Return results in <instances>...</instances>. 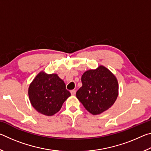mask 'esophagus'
Instances as JSON below:
<instances>
[{
	"instance_id": "34e87169",
	"label": "esophagus",
	"mask_w": 151,
	"mask_h": 151,
	"mask_svg": "<svg viewBox=\"0 0 151 151\" xmlns=\"http://www.w3.org/2000/svg\"><path fill=\"white\" fill-rule=\"evenodd\" d=\"M70 93L72 95H75V94H76V91L75 90H72L70 91Z\"/></svg>"
}]
</instances>
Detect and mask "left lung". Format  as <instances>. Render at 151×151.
Returning a JSON list of instances; mask_svg holds the SVG:
<instances>
[{"label": "left lung", "instance_id": "8db88e82", "mask_svg": "<svg viewBox=\"0 0 151 151\" xmlns=\"http://www.w3.org/2000/svg\"><path fill=\"white\" fill-rule=\"evenodd\" d=\"M81 81L83 86L76 95L91 114H101L114 103L119 94L118 81L104 66L86 71L82 76Z\"/></svg>", "mask_w": 151, "mask_h": 151}]
</instances>
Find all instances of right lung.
<instances>
[{
	"mask_svg": "<svg viewBox=\"0 0 151 151\" xmlns=\"http://www.w3.org/2000/svg\"><path fill=\"white\" fill-rule=\"evenodd\" d=\"M29 96L32 106L38 112L52 116L60 111L70 93L57 74L40 72L29 86Z\"/></svg>",
	"mask_w": 151,
	"mask_h": 151,
	"instance_id": "add662e5",
	"label": "right lung"
}]
</instances>
